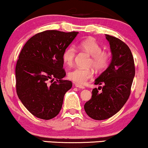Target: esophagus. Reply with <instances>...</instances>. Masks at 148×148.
Listing matches in <instances>:
<instances>
[{
  "instance_id": "34e87169",
  "label": "esophagus",
  "mask_w": 148,
  "mask_h": 148,
  "mask_svg": "<svg viewBox=\"0 0 148 148\" xmlns=\"http://www.w3.org/2000/svg\"><path fill=\"white\" fill-rule=\"evenodd\" d=\"M75 86H76V87L80 88V89H84V88H85L84 86H81V85L78 84H75Z\"/></svg>"
}]
</instances>
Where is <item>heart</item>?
I'll use <instances>...</instances> for the list:
<instances>
[{"label": "heart", "instance_id": "heart-1", "mask_svg": "<svg viewBox=\"0 0 148 148\" xmlns=\"http://www.w3.org/2000/svg\"><path fill=\"white\" fill-rule=\"evenodd\" d=\"M79 50L91 56L89 65L92 66L97 71H103L108 67L111 60V53L106 51H102L101 45L94 38H87L80 42L78 46ZM76 51L74 47L70 46L64 51L62 59L67 65L74 63ZM94 72L92 69H84L76 67L69 72L68 78L78 84H84L92 78Z\"/></svg>", "mask_w": 148, "mask_h": 148}]
</instances>
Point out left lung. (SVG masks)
<instances>
[{"label": "left lung", "mask_w": 148, "mask_h": 148, "mask_svg": "<svg viewBox=\"0 0 148 148\" xmlns=\"http://www.w3.org/2000/svg\"><path fill=\"white\" fill-rule=\"evenodd\" d=\"M106 38L111 47V62L95 82L103 87L94 88L91 99L84 105L88 116L97 120L111 118L123 108L130 97L135 75L134 58L128 46L111 35H106Z\"/></svg>", "instance_id": "1"}]
</instances>
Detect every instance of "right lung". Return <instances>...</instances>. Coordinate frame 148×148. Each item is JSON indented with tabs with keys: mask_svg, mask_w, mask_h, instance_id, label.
Returning <instances> with one entry per match:
<instances>
[{
	"mask_svg": "<svg viewBox=\"0 0 148 148\" xmlns=\"http://www.w3.org/2000/svg\"><path fill=\"white\" fill-rule=\"evenodd\" d=\"M78 33L46 30L22 48L15 69L16 93L34 116L50 120L60 111L64 94L72 86V81L62 79V54Z\"/></svg>",
	"mask_w": 148,
	"mask_h": 148,
	"instance_id": "1",
	"label": "right lung"
}]
</instances>
